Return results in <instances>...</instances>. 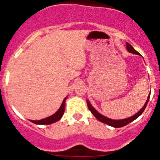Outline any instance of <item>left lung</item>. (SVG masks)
I'll use <instances>...</instances> for the list:
<instances>
[{
  "mask_svg": "<svg viewBox=\"0 0 160 160\" xmlns=\"http://www.w3.org/2000/svg\"><path fill=\"white\" fill-rule=\"evenodd\" d=\"M126 47H127L126 48H127L128 51L129 52L134 53V54H136V55H140V53L138 52V51L135 50V49L132 47V46L131 44H129L128 43H126ZM150 96V95H148V100H147L146 103H145L144 107L141 108V109L136 114H135L131 117H128V118L124 119V120H111V119L107 118V117H104V116L100 114V113H99L96 110H95V108L91 105V104L89 103V101H86V102H87V106H88V108L89 109V111L92 112V114L94 115L95 117H96V118L98 119L99 121H100V122H103V123L109 125V126H113V127L120 128V127H122V126H126V125L128 124V123H130V122L135 120V119H137L138 117H139V116L142 114V113L144 112L145 108H146V107H147V104H148V101H149Z\"/></svg>",
  "mask_w": 160,
  "mask_h": 160,
  "instance_id": "obj_1",
  "label": "left lung"
}]
</instances>
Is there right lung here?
Masks as SVG:
<instances>
[{
  "label": "right lung",
  "instance_id": "1",
  "mask_svg": "<svg viewBox=\"0 0 160 160\" xmlns=\"http://www.w3.org/2000/svg\"><path fill=\"white\" fill-rule=\"evenodd\" d=\"M65 99L66 98L63 100V102H62L61 107H60L59 109L58 110V111L56 113H55L54 114L50 116V117H47V118L43 119V120H31L32 122L35 124H40V125H49L51 123H53V122H56V121L59 120L60 119L62 118V117L64 114V111H65Z\"/></svg>",
  "mask_w": 160,
  "mask_h": 160
}]
</instances>
